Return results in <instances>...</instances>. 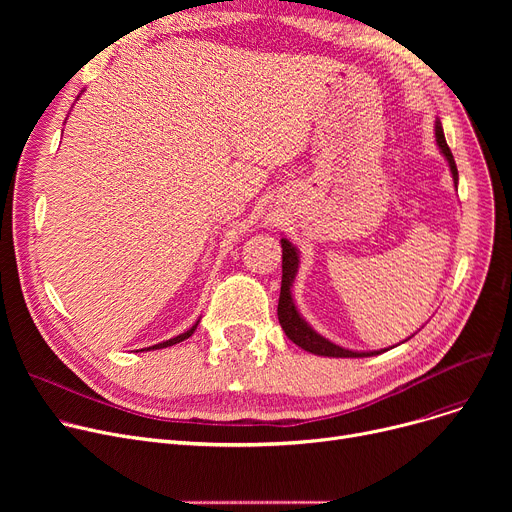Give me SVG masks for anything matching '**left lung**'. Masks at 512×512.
I'll list each match as a JSON object with an SVG mask.
<instances>
[{"mask_svg": "<svg viewBox=\"0 0 512 512\" xmlns=\"http://www.w3.org/2000/svg\"><path fill=\"white\" fill-rule=\"evenodd\" d=\"M436 143L440 147V153L446 157L450 172H452V180L454 186L459 184V170H456L454 164V157L450 147L446 145V137H444V130H442V122L436 120ZM282 245V286H280V301H278V319H280V326L284 330V334L297 344L301 346L303 351L319 355V357H342V359H359V357H375V355H382L386 353L388 348H380V351H351V348H342L334 342H330L328 338H324L321 334H317L307 321L303 319V315L299 313L297 305H294L292 299V282L297 278L299 272V265H301V257L297 247L292 245L288 238L280 240ZM392 348V346H390Z\"/></svg>", "mask_w": 512, "mask_h": 512, "instance_id": "8db88e82", "label": "left lung"}]
</instances>
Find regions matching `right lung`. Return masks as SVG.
Segmentation results:
<instances>
[{"instance_id":"obj_1","label":"right lung","mask_w":512,"mask_h":512,"mask_svg":"<svg viewBox=\"0 0 512 512\" xmlns=\"http://www.w3.org/2000/svg\"><path fill=\"white\" fill-rule=\"evenodd\" d=\"M197 326H199V319L195 321V326H193L191 330H186L184 334H178V336H174V338H170V340H166V342H159V344H153V346H149V348H147V351H155V348H166V346H174V344H178V342L186 340L188 336H193V332L197 330Z\"/></svg>"}]
</instances>
